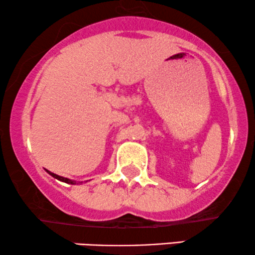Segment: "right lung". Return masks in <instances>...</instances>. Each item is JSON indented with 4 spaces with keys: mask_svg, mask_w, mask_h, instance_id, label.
Listing matches in <instances>:
<instances>
[{
    "mask_svg": "<svg viewBox=\"0 0 255 255\" xmlns=\"http://www.w3.org/2000/svg\"><path fill=\"white\" fill-rule=\"evenodd\" d=\"M47 172L49 174H50V176H52L54 178H56V179H58V180H61V181H64V183H67V184H76V181H74V180H71V179H68V178H64V177H61V176H57V174H55V173H52V172H50V171H48L47 170Z\"/></svg>",
    "mask_w": 255,
    "mask_h": 255,
    "instance_id": "right-lung-1",
    "label": "right lung"
}]
</instances>
